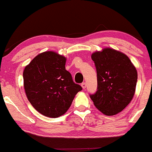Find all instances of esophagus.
<instances>
[{"label": "esophagus", "instance_id": "34e87169", "mask_svg": "<svg viewBox=\"0 0 152 152\" xmlns=\"http://www.w3.org/2000/svg\"><path fill=\"white\" fill-rule=\"evenodd\" d=\"M81 86H82V88H83V89H85L86 87V83H81Z\"/></svg>", "mask_w": 152, "mask_h": 152}]
</instances>
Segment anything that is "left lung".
I'll return each instance as SVG.
<instances>
[{
  "instance_id": "8db88e82",
  "label": "left lung",
  "mask_w": 152,
  "mask_h": 152,
  "mask_svg": "<svg viewBox=\"0 0 152 152\" xmlns=\"http://www.w3.org/2000/svg\"><path fill=\"white\" fill-rule=\"evenodd\" d=\"M97 76V90L90 94L94 105L108 116L122 112L134 97L137 69L127 55L111 48L91 55Z\"/></svg>"
}]
</instances>
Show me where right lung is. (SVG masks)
Returning a JSON list of instances; mask_svg holds the SVG:
<instances>
[{
    "label": "right lung",
    "instance_id": "obj_1",
    "mask_svg": "<svg viewBox=\"0 0 152 152\" xmlns=\"http://www.w3.org/2000/svg\"><path fill=\"white\" fill-rule=\"evenodd\" d=\"M66 58L52 51L37 55L23 73L26 97L31 106L48 118L64 115L82 87L66 70Z\"/></svg>",
    "mask_w": 152,
    "mask_h": 152
}]
</instances>
